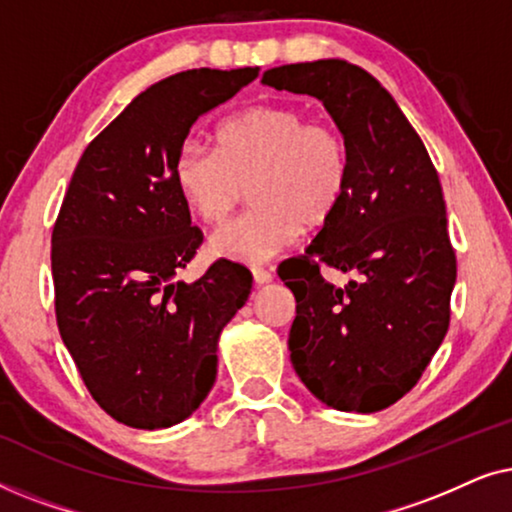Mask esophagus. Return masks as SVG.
<instances>
[{
  "label": "esophagus",
  "instance_id": "esophagus-1",
  "mask_svg": "<svg viewBox=\"0 0 512 512\" xmlns=\"http://www.w3.org/2000/svg\"><path fill=\"white\" fill-rule=\"evenodd\" d=\"M251 275H254V282L258 286L272 282V272L265 270V268H258V265H254V268H251Z\"/></svg>",
  "mask_w": 512,
  "mask_h": 512
}]
</instances>
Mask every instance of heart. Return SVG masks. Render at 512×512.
I'll return each instance as SVG.
<instances>
[{
    "instance_id": "heart-1",
    "label": "heart",
    "mask_w": 512,
    "mask_h": 512,
    "mask_svg": "<svg viewBox=\"0 0 512 512\" xmlns=\"http://www.w3.org/2000/svg\"><path fill=\"white\" fill-rule=\"evenodd\" d=\"M349 142L331 121H307L291 104H261L216 130V151L181 144L174 181L186 205L219 223L251 186L254 209L214 230L209 249L237 263H265L305 228H321L345 200Z\"/></svg>"
}]
</instances>
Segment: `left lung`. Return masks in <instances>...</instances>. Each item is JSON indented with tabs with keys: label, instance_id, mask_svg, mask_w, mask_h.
<instances>
[{
	"label": "left lung",
	"instance_id": "8db88e82",
	"mask_svg": "<svg viewBox=\"0 0 512 512\" xmlns=\"http://www.w3.org/2000/svg\"><path fill=\"white\" fill-rule=\"evenodd\" d=\"M265 86L312 95L345 132V200L303 256L277 275L296 296L291 363L328 408L377 412L415 387L450 326L457 256L443 188L426 146L394 97L345 60L268 69ZM324 262L357 279L342 290Z\"/></svg>",
	"mask_w": 512,
	"mask_h": 512
}]
</instances>
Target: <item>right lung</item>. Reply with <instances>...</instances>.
Returning <instances> with one entry per match:
<instances>
[{
  "mask_svg": "<svg viewBox=\"0 0 512 512\" xmlns=\"http://www.w3.org/2000/svg\"><path fill=\"white\" fill-rule=\"evenodd\" d=\"M256 76L202 67L153 83L88 144L62 200L51 237L62 342L95 403L132 429L200 408L219 335L251 293V272L230 261L174 282L202 244L174 158L193 123Z\"/></svg>",
  "mask_w": 512,
  "mask_h": 512,
  "instance_id": "add662e5",
  "label": "right lung"
}]
</instances>
